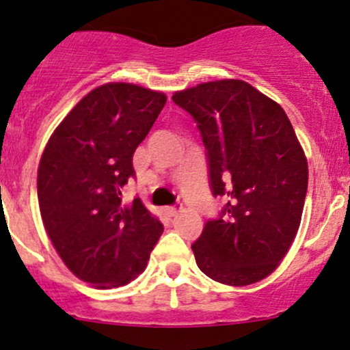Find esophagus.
<instances>
[{
    "mask_svg": "<svg viewBox=\"0 0 350 350\" xmlns=\"http://www.w3.org/2000/svg\"><path fill=\"white\" fill-rule=\"evenodd\" d=\"M165 211H167L168 217H176V215H178V208L175 206H167L165 208Z\"/></svg>",
    "mask_w": 350,
    "mask_h": 350,
    "instance_id": "1",
    "label": "esophagus"
}]
</instances>
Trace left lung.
I'll return each mask as SVG.
<instances>
[{
    "label": "left lung",
    "instance_id": "left-lung-1",
    "mask_svg": "<svg viewBox=\"0 0 350 350\" xmlns=\"http://www.w3.org/2000/svg\"><path fill=\"white\" fill-rule=\"evenodd\" d=\"M195 119L210 188L226 205L191 245L213 281L248 286L278 268L301 225L308 160L288 116L248 82H203L174 94Z\"/></svg>",
    "mask_w": 350,
    "mask_h": 350
}]
</instances>
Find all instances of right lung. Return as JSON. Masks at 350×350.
<instances>
[{"label": "right lung", "instance_id": "obj_1", "mask_svg": "<svg viewBox=\"0 0 350 350\" xmlns=\"http://www.w3.org/2000/svg\"><path fill=\"white\" fill-rule=\"evenodd\" d=\"M165 102L157 90L109 82L77 102L42 152V223L64 265L96 288L135 280L163 233L140 198L124 205L120 190L135 176L133 152Z\"/></svg>", "mask_w": 350, "mask_h": 350}]
</instances>
